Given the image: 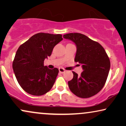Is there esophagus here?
<instances>
[{
    "mask_svg": "<svg viewBox=\"0 0 126 126\" xmlns=\"http://www.w3.org/2000/svg\"><path fill=\"white\" fill-rule=\"evenodd\" d=\"M59 72L60 73H64L65 71H66V70H65L64 68H62V67H60L59 68Z\"/></svg>",
    "mask_w": 126,
    "mask_h": 126,
    "instance_id": "obj_1",
    "label": "esophagus"
}]
</instances>
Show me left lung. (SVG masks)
<instances>
[{"mask_svg":"<svg viewBox=\"0 0 126 126\" xmlns=\"http://www.w3.org/2000/svg\"><path fill=\"white\" fill-rule=\"evenodd\" d=\"M63 38L75 43L74 61L82 65L80 76L73 71V78L68 82L73 93L80 98H89L98 93L104 86L110 70V60L99 43L78 33L64 34Z\"/></svg>","mask_w":126,"mask_h":126,"instance_id":"obj_1","label":"left lung"}]
</instances>
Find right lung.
Returning <instances> with one entry per match:
<instances>
[{
	"label": "right lung",
	"mask_w": 126,
	"mask_h": 126,
	"mask_svg": "<svg viewBox=\"0 0 126 126\" xmlns=\"http://www.w3.org/2000/svg\"><path fill=\"white\" fill-rule=\"evenodd\" d=\"M62 40L61 34L39 33L18 49L13 68L18 83L28 93L41 95L52 88L59 70L49 69L44 66V61L51 56L54 47Z\"/></svg>",
	"instance_id": "right-lung-1"
}]
</instances>
